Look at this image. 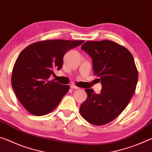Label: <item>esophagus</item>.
I'll return each mask as SVG.
<instances>
[{
	"label": "esophagus",
	"mask_w": 152,
	"mask_h": 152,
	"mask_svg": "<svg viewBox=\"0 0 152 152\" xmlns=\"http://www.w3.org/2000/svg\"><path fill=\"white\" fill-rule=\"evenodd\" d=\"M70 88H72V89H78L79 88V87H78V86H76V85H70Z\"/></svg>",
	"instance_id": "esophagus-1"
}]
</instances>
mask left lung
<instances>
[{
  "mask_svg": "<svg viewBox=\"0 0 152 152\" xmlns=\"http://www.w3.org/2000/svg\"><path fill=\"white\" fill-rule=\"evenodd\" d=\"M81 49L93 59L94 75L102 85L100 94L86 88L87 99L82 103V117L94 125L112 122L123 112L135 91L138 71L129 50L111 40L87 41Z\"/></svg>",
  "mask_w": 152,
  "mask_h": 152,
  "instance_id": "1",
  "label": "left lung"
}]
</instances>
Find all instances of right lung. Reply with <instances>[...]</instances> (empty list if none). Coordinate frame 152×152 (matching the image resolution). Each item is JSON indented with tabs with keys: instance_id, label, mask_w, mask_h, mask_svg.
<instances>
[{
	"instance_id": "right-lung-1",
	"label": "right lung",
	"mask_w": 152,
	"mask_h": 152,
	"mask_svg": "<svg viewBox=\"0 0 152 152\" xmlns=\"http://www.w3.org/2000/svg\"><path fill=\"white\" fill-rule=\"evenodd\" d=\"M84 40H49L24 49L14 64L11 84L17 97L26 110L35 115L49 114L69 91V85L50 80L54 69H61L67 51Z\"/></svg>"
}]
</instances>
